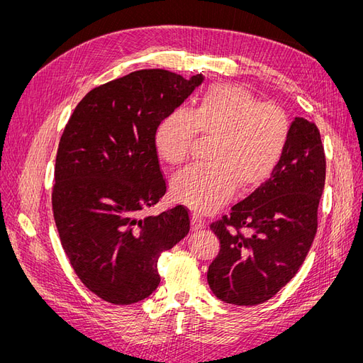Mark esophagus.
<instances>
[{
    "label": "esophagus",
    "instance_id": "34e87169",
    "mask_svg": "<svg viewBox=\"0 0 363 363\" xmlns=\"http://www.w3.org/2000/svg\"><path fill=\"white\" fill-rule=\"evenodd\" d=\"M206 227V221L200 215H192V230H201Z\"/></svg>",
    "mask_w": 363,
    "mask_h": 363
}]
</instances>
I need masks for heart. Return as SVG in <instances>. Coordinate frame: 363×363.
<instances>
[{
    "label": "heart",
    "instance_id": "obj_1",
    "mask_svg": "<svg viewBox=\"0 0 363 363\" xmlns=\"http://www.w3.org/2000/svg\"><path fill=\"white\" fill-rule=\"evenodd\" d=\"M215 138L212 163L175 175L172 196L199 213H212L233 195L251 189L277 169L291 138V119L279 106L260 103L242 86L215 84L194 112L174 111L156 131L159 156L171 164L189 159L196 136Z\"/></svg>",
    "mask_w": 363,
    "mask_h": 363
}]
</instances>
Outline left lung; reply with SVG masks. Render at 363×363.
I'll use <instances>...</instances> for the list:
<instances>
[{
    "label": "left lung",
    "instance_id": "obj_1",
    "mask_svg": "<svg viewBox=\"0 0 363 363\" xmlns=\"http://www.w3.org/2000/svg\"><path fill=\"white\" fill-rule=\"evenodd\" d=\"M324 182L320 130L296 116L286 152L269 180L211 224L221 242L207 271L216 298L255 306L286 286L315 239Z\"/></svg>",
    "mask_w": 363,
    "mask_h": 363
}]
</instances>
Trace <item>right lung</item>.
Listing matches in <instances>:
<instances>
[{"instance_id":"add662e5","label":"right lung","mask_w":363,"mask_h":363,"mask_svg":"<svg viewBox=\"0 0 363 363\" xmlns=\"http://www.w3.org/2000/svg\"><path fill=\"white\" fill-rule=\"evenodd\" d=\"M164 69H140L98 86L75 107L59 142L52 212L62 247L84 286L112 304L147 298L157 262L189 233L188 208L140 211L167 192L156 131L195 87Z\"/></svg>"}]
</instances>
